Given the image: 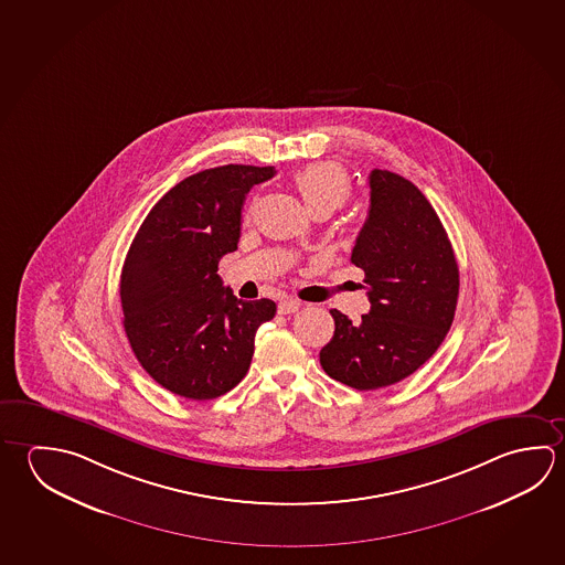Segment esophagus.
<instances>
[{
	"mask_svg": "<svg viewBox=\"0 0 565 565\" xmlns=\"http://www.w3.org/2000/svg\"><path fill=\"white\" fill-rule=\"evenodd\" d=\"M299 307H301V303H299L297 299H281V301H279L278 311L281 316H287V313H296Z\"/></svg>",
	"mask_w": 565,
	"mask_h": 565,
	"instance_id": "esophagus-1",
	"label": "esophagus"
}]
</instances>
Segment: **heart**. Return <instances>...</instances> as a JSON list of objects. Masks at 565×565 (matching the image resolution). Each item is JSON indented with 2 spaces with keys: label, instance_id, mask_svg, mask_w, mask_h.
<instances>
[{
  "label": "heart",
  "instance_id": "heart-1",
  "mask_svg": "<svg viewBox=\"0 0 565 565\" xmlns=\"http://www.w3.org/2000/svg\"><path fill=\"white\" fill-rule=\"evenodd\" d=\"M297 192L307 209L317 212H333L345 204L351 194V182L345 170L335 162H316L299 170L296 177Z\"/></svg>",
  "mask_w": 565,
  "mask_h": 565
}]
</instances>
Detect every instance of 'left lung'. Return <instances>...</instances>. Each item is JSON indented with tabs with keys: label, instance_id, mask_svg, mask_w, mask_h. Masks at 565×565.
<instances>
[{
	"label": "left lung",
	"instance_id": "1",
	"mask_svg": "<svg viewBox=\"0 0 565 565\" xmlns=\"http://www.w3.org/2000/svg\"><path fill=\"white\" fill-rule=\"evenodd\" d=\"M371 206L351 262L365 271L371 309L353 323L331 309L335 333L319 361L356 391L395 385L425 365L455 319L458 264L435 209L411 180L375 169Z\"/></svg>",
	"mask_w": 565,
	"mask_h": 565
}]
</instances>
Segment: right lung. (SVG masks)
<instances>
[{
	"label": "right lung",
	"instance_id": "1",
	"mask_svg": "<svg viewBox=\"0 0 565 565\" xmlns=\"http://www.w3.org/2000/svg\"><path fill=\"white\" fill-rule=\"evenodd\" d=\"M274 167L202 170L152 206L120 274L122 326L132 353L159 385L192 401L226 395L248 373L256 331L271 299L242 301L218 276L238 249L249 189Z\"/></svg>",
	"mask_w": 565,
	"mask_h": 565
}]
</instances>
